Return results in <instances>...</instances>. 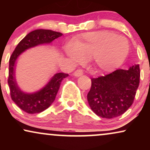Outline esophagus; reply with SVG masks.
<instances>
[{
	"instance_id": "esophagus-1",
	"label": "esophagus",
	"mask_w": 150,
	"mask_h": 150,
	"mask_svg": "<svg viewBox=\"0 0 150 150\" xmlns=\"http://www.w3.org/2000/svg\"><path fill=\"white\" fill-rule=\"evenodd\" d=\"M83 70H81V69H77V70H75V72L73 73V75H75V77H79V76H81V75L83 74Z\"/></svg>"
}]
</instances>
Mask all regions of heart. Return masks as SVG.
Instances as JSON below:
<instances>
[{
    "label": "heart",
    "instance_id": "b5f03b06",
    "mask_svg": "<svg viewBox=\"0 0 150 150\" xmlns=\"http://www.w3.org/2000/svg\"><path fill=\"white\" fill-rule=\"evenodd\" d=\"M68 57L80 62L82 57L91 58L93 65L103 72H111L119 67L129 51L128 40L111 32H89L77 38L65 47Z\"/></svg>",
    "mask_w": 150,
    "mask_h": 150
}]
</instances>
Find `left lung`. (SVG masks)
Returning a JSON list of instances; mask_svg holds the SVG:
<instances>
[{
    "label": "left lung",
    "instance_id": "left-lung-1",
    "mask_svg": "<svg viewBox=\"0 0 150 150\" xmlns=\"http://www.w3.org/2000/svg\"><path fill=\"white\" fill-rule=\"evenodd\" d=\"M139 65L129 70L118 69L104 76L92 78L87 94L91 109L101 118H113L124 113L131 106L140 83Z\"/></svg>",
    "mask_w": 150,
    "mask_h": 150
}]
</instances>
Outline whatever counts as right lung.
I'll return each instance as SVG.
<instances>
[{
    "instance_id": "1",
    "label": "right lung",
    "mask_w": 150,
    "mask_h": 150,
    "mask_svg": "<svg viewBox=\"0 0 150 150\" xmlns=\"http://www.w3.org/2000/svg\"><path fill=\"white\" fill-rule=\"evenodd\" d=\"M62 35L63 34L61 32L49 30L32 31L20 41L10 56L8 79L10 97L15 104L25 112L38 113L49 108L56 99L61 81L63 78L68 77V74L56 73L49 83L40 91L33 94H27L22 92L17 85L14 73L15 61L26 49L39 44H49Z\"/></svg>"
}]
</instances>
